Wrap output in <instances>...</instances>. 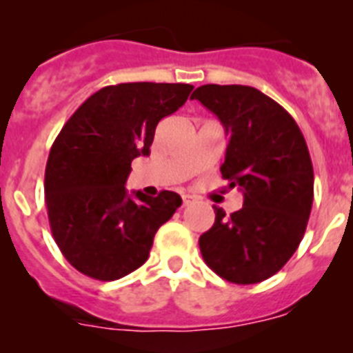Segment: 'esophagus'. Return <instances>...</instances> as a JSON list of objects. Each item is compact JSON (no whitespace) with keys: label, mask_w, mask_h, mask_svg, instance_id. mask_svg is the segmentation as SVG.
I'll list each match as a JSON object with an SVG mask.
<instances>
[{"label":"esophagus","mask_w":353,"mask_h":353,"mask_svg":"<svg viewBox=\"0 0 353 353\" xmlns=\"http://www.w3.org/2000/svg\"><path fill=\"white\" fill-rule=\"evenodd\" d=\"M182 201H183V207H189L191 203H194L196 198L191 194H182Z\"/></svg>","instance_id":"obj_1"}]
</instances>
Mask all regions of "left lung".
Here are the masks:
<instances>
[{"label": "left lung", "instance_id": "left-lung-1", "mask_svg": "<svg viewBox=\"0 0 353 353\" xmlns=\"http://www.w3.org/2000/svg\"><path fill=\"white\" fill-rule=\"evenodd\" d=\"M191 99L219 118L228 136L221 166L244 205L199 236L205 263L226 281L254 285L283 269L297 251L313 207V164L286 109L242 84H205Z\"/></svg>", "mask_w": 353, "mask_h": 353}]
</instances>
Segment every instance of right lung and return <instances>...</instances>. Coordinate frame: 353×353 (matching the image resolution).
Returning a JSON list of instances; mask_svg holds the SVG:
<instances>
[{"label": "right lung", "instance_id": "add662e5", "mask_svg": "<svg viewBox=\"0 0 353 353\" xmlns=\"http://www.w3.org/2000/svg\"><path fill=\"white\" fill-rule=\"evenodd\" d=\"M194 86L121 83L88 97L49 152L46 205L56 244L68 263L114 281L148 260L154 236L182 198L173 191L129 194L130 162L150 154L155 127L185 104Z\"/></svg>", "mask_w": 353, "mask_h": 353}]
</instances>
